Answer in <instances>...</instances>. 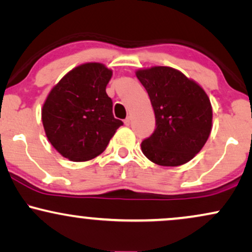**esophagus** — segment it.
I'll list each match as a JSON object with an SVG mask.
<instances>
[{"instance_id":"obj_1","label":"esophagus","mask_w":252,"mask_h":252,"mask_svg":"<svg viewBox=\"0 0 252 252\" xmlns=\"http://www.w3.org/2000/svg\"><path fill=\"white\" fill-rule=\"evenodd\" d=\"M130 123H131V117L128 116L126 120H124V124H126V126H130Z\"/></svg>"}]
</instances>
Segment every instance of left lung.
I'll return each mask as SVG.
<instances>
[{
  "mask_svg": "<svg viewBox=\"0 0 252 252\" xmlns=\"http://www.w3.org/2000/svg\"><path fill=\"white\" fill-rule=\"evenodd\" d=\"M155 110L156 129L142 142L144 156L161 166L189 161L208 139L212 104L205 91L183 73L166 66L136 72Z\"/></svg>",
  "mask_w": 252,
  "mask_h": 252,
  "instance_id": "obj_1",
  "label": "left lung"
}]
</instances>
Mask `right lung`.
Returning <instances> with one entry per match:
<instances>
[{"instance_id": "add662e5", "label": "right lung", "mask_w": 252, "mask_h": 252, "mask_svg": "<svg viewBox=\"0 0 252 252\" xmlns=\"http://www.w3.org/2000/svg\"><path fill=\"white\" fill-rule=\"evenodd\" d=\"M111 75L102 63H84L63 76L44 103L47 138L69 160L85 161L102 154L123 126L114 117L113 101L106 93Z\"/></svg>"}]
</instances>
